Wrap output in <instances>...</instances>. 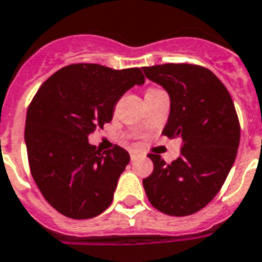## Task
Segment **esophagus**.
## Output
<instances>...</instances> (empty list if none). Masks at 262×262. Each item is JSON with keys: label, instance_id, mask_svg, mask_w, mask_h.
<instances>
[{"label": "esophagus", "instance_id": "obj_1", "mask_svg": "<svg viewBox=\"0 0 262 262\" xmlns=\"http://www.w3.org/2000/svg\"><path fill=\"white\" fill-rule=\"evenodd\" d=\"M138 156H140V153H137V152H136V150H130V160L132 161L137 160Z\"/></svg>", "mask_w": 262, "mask_h": 262}]
</instances>
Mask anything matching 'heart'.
<instances>
[{"mask_svg": "<svg viewBox=\"0 0 262 262\" xmlns=\"http://www.w3.org/2000/svg\"><path fill=\"white\" fill-rule=\"evenodd\" d=\"M152 91H159V89H149L146 93H152Z\"/></svg>", "mask_w": 262, "mask_h": 262, "instance_id": "b5f03b06", "label": "heart"}]
</instances>
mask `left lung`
<instances>
[{"instance_id":"left-lung-1","label":"left lung","mask_w":262,"mask_h":262,"mask_svg":"<svg viewBox=\"0 0 262 262\" xmlns=\"http://www.w3.org/2000/svg\"><path fill=\"white\" fill-rule=\"evenodd\" d=\"M142 71L169 94L163 135L183 141L171 164L148 155L153 172L142 180L146 196L167 215H191L214 199L234 164L241 135L234 103L225 84L202 66L167 63Z\"/></svg>"}]
</instances>
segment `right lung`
I'll return each instance as SVG.
<instances>
[{"label":"right lung","mask_w":262,"mask_h":262,"mask_svg":"<svg viewBox=\"0 0 262 262\" xmlns=\"http://www.w3.org/2000/svg\"><path fill=\"white\" fill-rule=\"evenodd\" d=\"M144 82L140 69L78 63L40 86L25 120L28 161L40 192L60 214L89 220L110 206L130 156L118 145L101 152L87 137L112 121L130 87Z\"/></svg>","instance_id":"1"}]
</instances>
